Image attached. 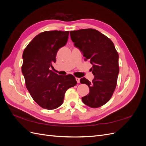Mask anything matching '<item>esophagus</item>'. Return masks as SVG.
<instances>
[{
	"label": "esophagus",
	"mask_w": 146,
	"mask_h": 146,
	"mask_svg": "<svg viewBox=\"0 0 146 146\" xmlns=\"http://www.w3.org/2000/svg\"><path fill=\"white\" fill-rule=\"evenodd\" d=\"M76 81H77V82L78 83H80V78H76Z\"/></svg>",
	"instance_id": "esophagus-1"
}]
</instances>
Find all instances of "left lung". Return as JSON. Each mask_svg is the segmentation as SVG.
<instances>
[{"instance_id":"obj_1","label":"left lung","mask_w":146,"mask_h":146,"mask_svg":"<svg viewBox=\"0 0 146 146\" xmlns=\"http://www.w3.org/2000/svg\"><path fill=\"white\" fill-rule=\"evenodd\" d=\"M70 35L85 60L92 64L91 69L94 76L92 82L85 77L80 79V83L90 88L89 94L82 100L88 107H100L111 99L116 87L119 72L118 53L111 39L97 30H74L70 31Z\"/></svg>"}]
</instances>
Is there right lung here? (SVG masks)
Returning <instances> with one entry per match:
<instances>
[{
	"mask_svg": "<svg viewBox=\"0 0 146 146\" xmlns=\"http://www.w3.org/2000/svg\"><path fill=\"white\" fill-rule=\"evenodd\" d=\"M69 33V31H46L36 35L24 50L21 69L26 88L43 108L59 107L66 91L77 85L72 75L59 76L50 70L57 52L67 42Z\"/></svg>",
	"mask_w": 146,
	"mask_h": 146,
	"instance_id": "1",
	"label": "right lung"
}]
</instances>
